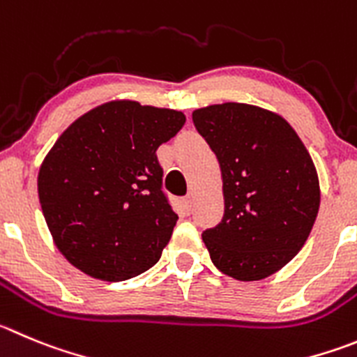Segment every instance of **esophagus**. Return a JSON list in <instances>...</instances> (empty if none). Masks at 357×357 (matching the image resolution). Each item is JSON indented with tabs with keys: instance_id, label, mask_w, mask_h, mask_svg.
<instances>
[{
	"instance_id": "34e87169",
	"label": "esophagus",
	"mask_w": 357,
	"mask_h": 357,
	"mask_svg": "<svg viewBox=\"0 0 357 357\" xmlns=\"http://www.w3.org/2000/svg\"><path fill=\"white\" fill-rule=\"evenodd\" d=\"M183 208H185L186 213L192 211V206H194V201H192V197L190 195H186V197H183Z\"/></svg>"
}]
</instances>
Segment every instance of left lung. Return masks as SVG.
Returning a JSON list of instances; mask_svg holds the SVG:
<instances>
[{
	"label": "left lung",
	"mask_w": 357,
	"mask_h": 357,
	"mask_svg": "<svg viewBox=\"0 0 357 357\" xmlns=\"http://www.w3.org/2000/svg\"><path fill=\"white\" fill-rule=\"evenodd\" d=\"M194 125L215 153L225 211L202 232L216 269L243 282L284 268L308 239L321 192L315 165L284 118L246 105L197 109Z\"/></svg>",
	"instance_id": "left-lung-1"
}]
</instances>
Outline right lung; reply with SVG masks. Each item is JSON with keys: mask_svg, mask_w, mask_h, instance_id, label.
<instances>
[{"mask_svg": "<svg viewBox=\"0 0 357 357\" xmlns=\"http://www.w3.org/2000/svg\"><path fill=\"white\" fill-rule=\"evenodd\" d=\"M185 114L109 102L73 121L38 172L47 227L66 261L93 278L123 282L160 261L178 215L156 156Z\"/></svg>", "mask_w": 357, "mask_h": 357, "instance_id": "obj_1", "label": "right lung"}]
</instances>
